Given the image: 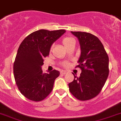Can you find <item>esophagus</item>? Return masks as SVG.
<instances>
[{"mask_svg": "<svg viewBox=\"0 0 121 121\" xmlns=\"http://www.w3.org/2000/svg\"><path fill=\"white\" fill-rule=\"evenodd\" d=\"M66 73H67V71H65V70H62V71L60 72V74L65 75Z\"/></svg>", "mask_w": 121, "mask_h": 121, "instance_id": "obj_1", "label": "esophagus"}]
</instances>
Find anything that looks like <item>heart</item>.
Instances as JSON below:
<instances>
[{"instance_id":"b5f03b06","label":"heart","mask_w":121,"mask_h":121,"mask_svg":"<svg viewBox=\"0 0 121 121\" xmlns=\"http://www.w3.org/2000/svg\"><path fill=\"white\" fill-rule=\"evenodd\" d=\"M62 43L63 45L67 48L68 46H69L70 45H71L72 43H74L75 42L74 40H73V39L70 38V37H65V38H64L62 39ZM62 65L64 67L68 66V63H64L62 64Z\"/></svg>"}]
</instances>
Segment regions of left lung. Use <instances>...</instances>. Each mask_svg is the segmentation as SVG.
<instances>
[{"instance_id": "obj_1", "label": "left lung", "mask_w": 121, "mask_h": 121, "mask_svg": "<svg viewBox=\"0 0 121 121\" xmlns=\"http://www.w3.org/2000/svg\"><path fill=\"white\" fill-rule=\"evenodd\" d=\"M71 33L77 38L80 46L77 67L80 68L82 73L78 78L74 75V80L69 83V90L78 99L88 100L99 93L107 80L108 56L101 42L95 35L86 32Z\"/></svg>"}]
</instances>
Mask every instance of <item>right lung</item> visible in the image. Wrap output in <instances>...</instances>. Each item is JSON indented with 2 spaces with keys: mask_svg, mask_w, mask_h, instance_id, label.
I'll list each match as a JSON object with an SVG mask.
<instances>
[{
  "mask_svg": "<svg viewBox=\"0 0 121 121\" xmlns=\"http://www.w3.org/2000/svg\"><path fill=\"white\" fill-rule=\"evenodd\" d=\"M65 32L39 30L26 37L20 45L13 64L14 77L21 93L28 99L40 101L52 90L60 72L53 70L43 73L41 66L52 44Z\"/></svg>",
  "mask_w": 121,
  "mask_h": 121,
  "instance_id": "right-lung-1",
  "label": "right lung"
}]
</instances>
